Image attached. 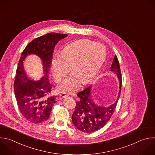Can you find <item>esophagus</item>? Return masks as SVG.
I'll use <instances>...</instances> for the list:
<instances>
[{
	"instance_id": "1",
	"label": "esophagus",
	"mask_w": 155,
	"mask_h": 155,
	"mask_svg": "<svg viewBox=\"0 0 155 155\" xmlns=\"http://www.w3.org/2000/svg\"><path fill=\"white\" fill-rule=\"evenodd\" d=\"M60 96H61L62 98H64V97H68L69 95H68V94H66V93H65V92H63V93H61V94H60Z\"/></svg>"
}]
</instances>
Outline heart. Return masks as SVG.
<instances>
[{
  "mask_svg": "<svg viewBox=\"0 0 155 155\" xmlns=\"http://www.w3.org/2000/svg\"><path fill=\"white\" fill-rule=\"evenodd\" d=\"M104 45L89 39L75 41L66 46L61 58H55L51 63V72L57 82L62 81L70 71L71 75L58 87L60 91L73 92L81 83H89L97 73L106 58Z\"/></svg>",
  "mask_w": 155,
  "mask_h": 155,
  "instance_id": "1",
  "label": "heart"
}]
</instances>
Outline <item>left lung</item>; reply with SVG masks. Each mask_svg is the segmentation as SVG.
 Segmentation results:
<instances>
[{"instance_id": "1", "label": "left lung", "mask_w": 155, "mask_h": 155, "mask_svg": "<svg viewBox=\"0 0 155 155\" xmlns=\"http://www.w3.org/2000/svg\"><path fill=\"white\" fill-rule=\"evenodd\" d=\"M111 71L116 73L120 81L117 100L113 104L108 107L96 105L90 95L91 85L77 94L80 100L76 102L72 120L74 126L80 131L84 133H92L97 131L107 124L114 113L120 97L122 86L121 71L116 55L114 56L112 63Z\"/></svg>"}]
</instances>
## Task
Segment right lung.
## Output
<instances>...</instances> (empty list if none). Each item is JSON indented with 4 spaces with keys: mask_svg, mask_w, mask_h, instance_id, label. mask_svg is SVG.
<instances>
[{
    "mask_svg": "<svg viewBox=\"0 0 155 155\" xmlns=\"http://www.w3.org/2000/svg\"><path fill=\"white\" fill-rule=\"evenodd\" d=\"M68 35L50 33L33 39L24 48L21 56L14 82L15 95L23 117L33 124L48 120L55 96H50L52 85L48 80V69L55 45ZM30 54L39 56L43 61L44 76L38 81L29 80L24 71L23 61Z\"/></svg>",
    "mask_w": 155,
    "mask_h": 155,
    "instance_id": "obj_1",
    "label": "right lung"
}]
</instances>
